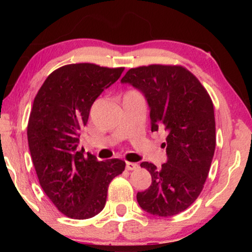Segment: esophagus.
I'll use <instances>...</instances> for the list:
<instances>
[{"instance_id":"1","label":"esophagus","mask_w":252,"mask_h":252,"mask_svg":"<svg viewBox=\"0 0 252 252\" xmlns=\"http://www.w3.org/2000/svg\"><path fill=\"white\" fill-rule=\"evenodd\" d=\"M138 168L139 165L136 163H133V162H126V170H129V171H132V170H135Z\"/></svg>"}]
</instances>
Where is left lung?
<instances>
[{
	"label": "left lung",
	"instance_id": "1",
	"mask_svg": "<svg viewBox=\"0 0 252 252\" xmlns=\"http://www.w3.org/2000/svg\"><path fill=\"white\" fill-rule=\"evenodd\" d=\"M146 96L151 131H167V163L158 169L142 162L151 186L138 192L144 211L159 217L178 215L201 193L216 149L213 103L197 76L182 65L150 64L132 67L121 79Z\"/></svg>",
	"mask_w": 252,
	"mask_h": 252
}]
</instances>
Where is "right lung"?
I'll list each match as a JSON object with an SVG mask.
<instances>
[{
  "label": "right lung",
  "mask_w": 252,
  "mask_h": 252,
  "mask_svg": "<svg viewBox=\"0 0 252 252\" xmlns=\"http://www.w3.org/2000/svg\"><path fill=\"white\" fill-rule=\"evenodd\" d=\"M123 70L93 63L63 65L34 97L28 123L34 168L45 194L69 218L89 219L101 212L110 182L125 171L120 159L97 161L76 151L93 102Z\"/></svg>",
  "instance_id": "add662e5"
}]
</instances>
